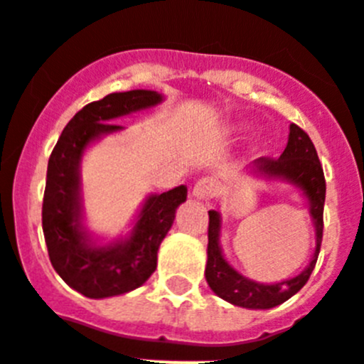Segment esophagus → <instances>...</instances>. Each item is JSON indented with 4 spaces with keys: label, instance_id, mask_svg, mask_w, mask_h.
I'll return each instance as SVG.
<instances>
[{
    "label": "esophagus",
    "instance_id": "esophagus-1",
    "mask_svg": "<svg viewBox=\"0 0 364 364\" xmlns=\"http://www.w3.org/2000/svg\"><path fill=\"white\" fill-rule=\"evenodd\" d=\"M215 192V181L212 178H201L196 181L194 188H192V196L196 199H208L212 198Z\"/></svg>",
    "mask_w": 364,
    "mask_h": 364
}]
</instances>
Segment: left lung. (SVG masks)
Segmentation results:
<instances>
[{"label": "left lung", "mask_w": 364, "mask_h": 364, "mask_svg": "<svg viewBox=\"0 0 364 364\" xmlns=\"http://www.w3.org/2000/svg\"><path fill=\"white\" fill-rule=\"evenodd\" d=\"M248 176L264 179H281L299 190L309 203V210L312 215L314 228H316V250L312 261L306 264L301 274L279 283H257L239 274L223 255L219 235H221V214L215 210L208 212V248H206V268L205 277L212 292L221 299L243 306L250 310H268L297 294L306 284L314 267L317 263V255L321 250L323 239V208H325L326 183L323 166L317 158L316 146L309 134L297 125H290L288 143L284 152L277 159L259 158L255 159L247 168Z\"/></svg>", "instance_id": "1"}]
</instances>
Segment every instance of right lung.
Listing matches in <instances>:
<instances>
[{
    "label": "right lung",
    "instance_id": "add662e5",
    "mask_svg": "<svg viewBox=\"0 0 364 364\" xmlns=\"http://www.w3.org/2000/svg\"><path fill=\"white\" fill-rule=\"evenodd\" d=\"M163 101L156 90L114 92L92 101L68 121L48 159L43 198V234L48 257L61 279L90 299L121 296L141 287L158 267V250L186 201V186L143 201L127 235L100 243L85 227L81 161L85 150L123 127L117 117L152 109Z\"/></svg>",
    "mask_w": 364,
    "mask_h": 364
}]
</instances>
